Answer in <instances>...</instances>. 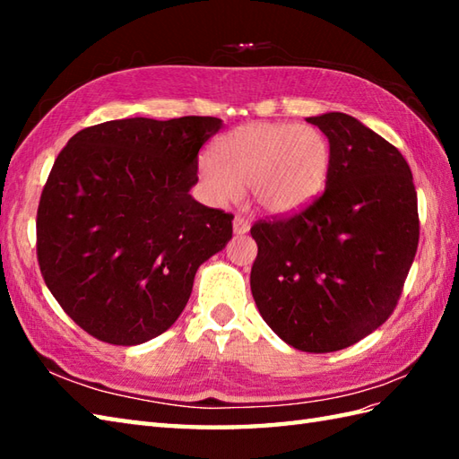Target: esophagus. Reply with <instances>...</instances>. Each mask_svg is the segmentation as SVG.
<instances>
[{"label":"esophagus","instance_id":"1","mask_svg":"<svg viewBox=\"0 0 459 459\" xmlns=\"http://www.w3.org/2000/svg\"><path fill=\"white\" fill-rule=\"evenodd\" d=\"M232 229H235V235H247L250 230V222L242 214H237L235 221H232Z\"/></svg>","mask_w":459,"mask_h":459}]
</instances>
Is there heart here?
<instances>
[{"mask_svg":"<svg viewBox=\"0 0 459 459\" xmlns=\"http://www.w3.org/2000/svg\"><path fill=\"white\" fill-rule=\"evenodd\" d=\"M329 161V142L314 126L250 122L201 155L199 178L217 204L238 201L248 185L260 209L291 212L324 189Z\"/></svg>","mask_w":459,"mask_h":459,"instance_id":"b5f03b06","label":"heart"}]
</instances>
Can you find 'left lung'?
<instances>
[{
    "label": "left lung",
    "mask_w": 459,
    "mask_h": 459,
    "mask_svg": "<svg viewBox=\"0 0 459 459\" xmlns=\"http://www.w3.org/2000/svg\"><path fill=\"white\" fill-rule=\"evenodd\" d=\"M329 140L325 191L286 219L258 221L250 290L274 333L306 353L351 347L391 317L420 221L403 153L357 118H307Z\"/></svg>",
    "instance_id": "1"
}]
</instances>
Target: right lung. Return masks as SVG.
Here are the masks:
<instances>
[{
    "label": "right lung",
    "instance_id": "1",
    "mask_svg": "<svg viewBox=\"0 0 459 459\" xmlns=\"http://www.w3.org/2000/svg\"><path fill=\"white\" fill-rule=\"evenodd\" d=\"M211 116L126 118L74 134L37 209V260L76 325L110 345H140L187 306L204 260L232 238V214L204 207L199 150Z\"/></svg>",
    "mask_w": 459,
    "mask_h": 459
}]
</instances>
